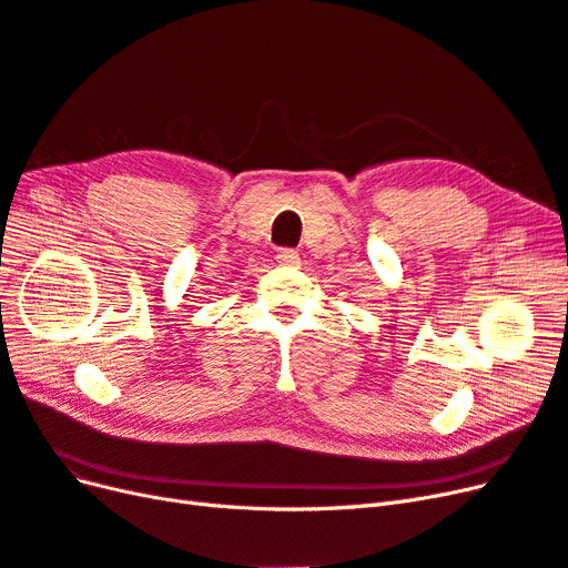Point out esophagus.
Segmentation results:
<instances>
[{"label": "esophagus", "mask_w": 568, "mask_h": 568, "mask_svg": "<svg viewBox=\"0 0 568 568\" xmlns=\"http://www.w3.org/2000/svg\"><path fill=\"white\" fill-rule=\"evenodd\" d=\"M274 257H277L280 265H286V267H298L301 265V255L294 248H280Z\"/></svg>", "instance_id": "obj_1"}]
</instances>
